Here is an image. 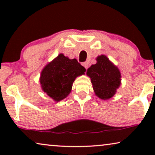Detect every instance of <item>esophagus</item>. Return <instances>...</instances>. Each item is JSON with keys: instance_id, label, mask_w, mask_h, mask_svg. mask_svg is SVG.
<instances>
[{"instance_id": "esophagus-1", "label": "esophagus", "mask_w": 155, "mask_h": 155, "mask_svg": "<svg viewBox=\"0 0 155 155\" xmlns=\"http://www.w3.org/2000/svg\"><path fill=\"white\" fill-rule=\"evenodd\" d=\"M82 65H83V66L86 69H87L89 67V63L87 62H84V63H82Z\"/></svg>"}]
</instances>
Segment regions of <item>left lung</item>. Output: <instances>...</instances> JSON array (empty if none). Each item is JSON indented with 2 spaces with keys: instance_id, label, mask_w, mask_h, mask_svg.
<instances>
[{
  "instance_id": "obj_1",
  "label": "left lung",
  "mask_w": 155,
  "mask_h": 155,
  "mask_svg": "<svg viewBox=\"0 0 155 155\" xmlns=\"http://www.w3.org/2000/svg\"><path fill=\"white\" fill-rule=\"evenodd\" d=\"M97 63L87 69L95 94L101 99L111 98L120 84V73L104 55L97 58Z\"/></svg>"
}]
</instances>
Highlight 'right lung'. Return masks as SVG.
Segmentation results:
<instances>
[{"instance_id":"add662e5","label":"right lung","mask_w":155,"mask_h":155,"mask_svg":"<svg viewBox=\"0 0 155 155\" xmlns=\"http://www.w3.org/2000/svg\"><path fill=\"white\" fill-rule=\"evenodd\" d=\"M85 71L76 59L59 54L42 70L40 77L42 90L54 101L62 100L71 93L75 78Z\"/></svg>"}]
</instances>
